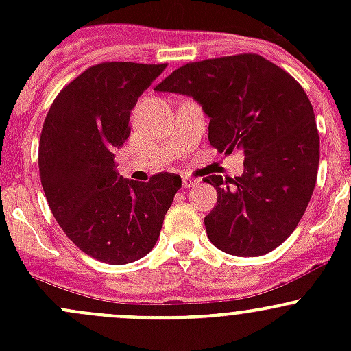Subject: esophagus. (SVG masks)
<instances>
[{"instance_id":"obj_1","label":"esophagus","mask_w":351,"mask_h":351,"mask_svg":"<svg viewBox=\"0 0 351 351\" xmlns=\"http://www.w3.org/2000/svg\"><path fill=\"white\" fill-rule=\"evenodd\" d=\"M198 183V180L192 178V176H183V189H193Z\"/></svg>"}]
</instances>
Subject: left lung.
I'll return each instance as SVG.
<instances>
[{"instance_id":"left-lung-1","label":"left lung","mask_w":351,"mask_h":351,"mask_svg":"<svg viewBox=\"0 0 351 351\" xmlns=\"http://www.w3.org/2000/svg\"><path fill=\"white\" fill-rule=\"evenodd\" d=\"M156 91L192 97L224 154L243 151L236 178L210 175L217 204L204 219L208 239L234 256H261L289 238L306 212L319 166V134L306 91L258 54L190 62Z\"/></svg>"}]
</instances>
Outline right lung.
I'll return each mask as SVG.
<instances>
[{"label":"right lung","mask_w":351,"mask_h":351,"mask_svg":"<svg viewBox=\"0 0 351 351\" xmlns=\"http://www.w3.org/2000/svg\"><path fill=\"white\" fill-rule=\"evenodd\" d=\"M166 64L101 62L71 81L51 105L38 143L42 189L56 221L83 253L125 265L154 247L182 178H122L115 149L130 112Z\"/></svg>","instance_id":"add662e5"}]
</instances>
